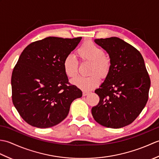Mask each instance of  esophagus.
Instances as JSON below:
<instances>
[{
	"label": "esophagus",
	"mask_w": 159,
	"mask_h": 159,
	"mask_svg": "<svg viewBox=\"0 0 159 159\" xmlns=\"http://www.w3.org/2000/svg\"><path fill=\"white\" fill-rule=\"evenodd\" d=\"M89 93L88 92H85V91H84V92H83V96H87V95H88Z\"/></svg>",
	"instance_id": "esophagus-1"
}]
</instances>
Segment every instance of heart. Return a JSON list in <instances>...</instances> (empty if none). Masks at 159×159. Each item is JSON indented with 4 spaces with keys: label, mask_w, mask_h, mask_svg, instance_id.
<instances>
[{
    "label": "heart",
    "mask_w": 159,
    "mask_h": 159,
    "mask_svg": "<svg viewBox=\"0 0 159 159\" xmlns=\"http://www.w3.org/2000/svg\"><path fill=\"white\" fill-rule=\"evenodd\" d=\"M77 55L80 60L92 63L89 76H78L72 80V83L82 90H92L100 84V77H105L109 72L110 61L104 56V52L100 47L92 42H87L77 50ZM63 68L66 75L69 78L75 77L78 74V61L72 54L67 55L63 61Z\"/></svg>",
    "instance_id": "obj_1"
}]
</instances>
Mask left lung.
<instances>
[{
  "label": "left lung",
  "instance_id": "obj_1",
  "mask_svg": "<svg viewBox=\"0 0 159 159\" xmlns=\"http://www.w3.org/2000/svg\"><path fill=\"white\" fill-rule=\"evenodd\" d=\"M94 42L109 54L110 69L95 93L99 103L92 107L94 120L103 126L120 128L139 116L148 100L150 79L141 54L116 37Z\"/></svg>",
  "mask_w": 159,
  "mask_h": 159
}]
</instances>
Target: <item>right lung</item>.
<instances>
[{"mask_svg": "<svg viewBox=\"0 0 159 159\" xmlns=\"http://www.w3.org/2000/svg\"><path fill=\"white\" fill-rule=\"evenodd\" d=\"M81 39L48 37L30 43L20 55L11 76L12 101L31 126L46 128L61 122L72 102L82 96L81 90L69 85L63 68L64 58Z\"/></svg>", "mask_w": 159, "mask_h": 159, "instance_id": "right-lung-1", "label": "right lung"}]
</instances>
